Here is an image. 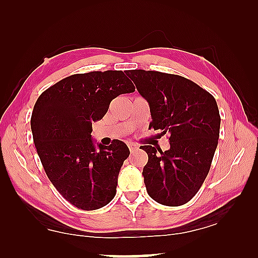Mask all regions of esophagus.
<instances>
[{"label": "esophagus", "mask_w": 258, "mask_h": 258, "mask_svg": "<svg viewBox=\"0 0 258 258\" xmlns=\"http://www.w3.org/2000/svg\"><path fill=\"white\" fill-rule=\"evenodd\" d=\"M127 146H128V149H130V151H131V153H134L135 151H138V145H135V144H133V143H130V144H127Z\"/></svg>", "instance_id": "1"}]
</instances>
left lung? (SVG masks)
<instances>
[{"label":"left lung","mask_w":258,"mask_h":258,"mask_svg":"<svg viewBox=\"0 0 258 258\" xmlns=\"http://www.w3.org/2000/svg\"><path fill=\"white\" fill-rule=\"evenodd\" d=\"M150 105V127L169 134V150L142 146L149 155L143 168L147 193L166 206L189 202L210 172L220 138L221 116L215 98L194 82L156 71L131 70Z\"/></svg>","instance_id":"8db88e82"}]
</instances>
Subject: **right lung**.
<instances>
[{"label":"right lung","instance_id":"obj_1","mask_svg":"<svg viewBox=\"0 0 258 258\" xmlns=\"http://www.w3.org/2000/svg\"><path fill=\"white\" fill-rule=\"evenodd\" d=\"M135 86L122 71L74 74L37 98L31 117L33 141L48 179L58 193L83 211L107 205L130 150L122 141L95 145L92 123L109 103Z\"/></svg>","mask_w":258,"mask_h":258}]
</instances>
